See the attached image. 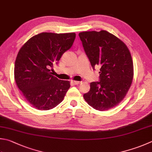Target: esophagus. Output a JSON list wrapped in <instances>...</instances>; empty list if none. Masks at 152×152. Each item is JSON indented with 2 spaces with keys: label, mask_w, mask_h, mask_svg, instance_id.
<instances>
[{
  "label": "esophagus",
  "mask_w": 152,
  "mask_h": 152,
  "mask_svg": "<svg viewBox=\"0 0 152 152\" xmlns=\"http://www.w3.org/2000/svg\"><path fill=\"white\" fill-rule=\"evenodd\" d=\"M72 83L74 85H79V84L81 83V82L77 81H72Z\"/></svg>",
  "instance_id": "34e87169"
}]
</instances>
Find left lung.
Listing matches in <instances>:
<instances>
[{"label":"left lung","instance_id":"1","mask_svg":"<svg viewBox=\"0 0 152 152\" xmlns=\"http://www.w3.org/2000/svg\"><path fill=\"white\" fill-rule=\"evenodd\" d=\"M91 66L100 68V81L92 82L83 97L91 107L100 111L118 105L132 83L133 61L124 42L107 31L79 34Z\"/></svg>","mask_w":152,"mask_h":152}]
</instances>
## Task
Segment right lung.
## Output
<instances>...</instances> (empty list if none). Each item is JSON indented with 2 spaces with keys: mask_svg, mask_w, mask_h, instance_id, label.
<instances>
[{
  "mask_svg": "<svg viewBox=\"0 0 152 152\" xmlns=\"http://www.w3.org/2000/svg\"><path fill=\"white\" fill-rule=\"evenodd\" d=\"M75 33H40L28 39L17 55L14 79L26 100L36 109L47 110L58 106L70 87L51 70L75 40Z\"/></svg>",
  "mask_w": 152,
  "mask_h": 152,
  "instance_id": "add662e5",
  "label": "right lung"
}]
</instances>
